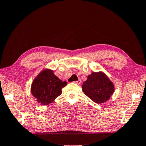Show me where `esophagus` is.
<instances>
[{
    "label": "esophagus",
    "mask_w": 146,
    "mask_h": 146,
    "mask_svg": "<svg viewBox=\"0 0 146 146\" xmlns=\"http://www.w3.org/2000/svg\"><path fill=\"white\" fill-rule=\"evenodd\" d=\"M74 83H75V84H76L80 85L81 83H82V80H78V81H76V82H74Z\"/></svg>",
    "instance_id": "1"
}]
</instances>
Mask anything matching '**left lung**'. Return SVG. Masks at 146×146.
I'll list each match as a JSON object with an SVG mask.
<instances>
[{"label":"left lung","mask_w":146,"mask_h":146,"mask_svg":"<svg viewBox=\"0 0 146 146\" xmlns=\"http://www.w3.org/2000/svg\"><path fill=\"white\" fill-rule=\"evenodd\" d=\"M82 90L97 104L106 102L114 92L113 84L102 72H93L82 85Z\"/></svg>","instance_id":"obj_1"}]
</instances>
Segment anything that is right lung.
<instances>
[{"label": "right lung", "instance_id": "1", "mask_svg": "<svg viewBox=\"0 0 146 146\" xmlns=\"http://www.w3.org/2000/svg\"><path fill=\"white\" fill-rule=\"evenodd\" d=\"M67 85L53 74V70H43L35 78L31 86L32 95L41 104H50L62 93V89Z\"/></svg>", "mask_w": 146, "mask_h": 146}]
</instances>
